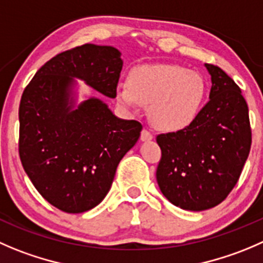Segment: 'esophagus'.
Wrapping results in <instances>:
<instances>
[{
  "mask_svg": "<svg viewBox=\"0 0 263 263\" xmlns=\"http://www.w3.org/2000/svg\"><path fill=\"white\" fill-rule=\"evenodd\" d=\"M153 137L154 136H153V135L147 131V129H142L140 139H141V141H150V140H153Z\"/></svg>",
  "mask_w": 263,
  "mask_h": 263,
  "instance_id": "1",
  "label": "esophagus"
}]
</instances>
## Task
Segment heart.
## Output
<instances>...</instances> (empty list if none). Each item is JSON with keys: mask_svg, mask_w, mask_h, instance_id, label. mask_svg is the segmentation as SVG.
Listing matches in <instances>:
<instances>
[{"mask_svg": "<svg viewBox=\"0 0 263 263\" xmlns=\"http://www.w3.org/2000/svg\"><path fill=\"white\" fill-rule=\"evenodd\" d=\"M207 83L200 73L176 64H142L132 68L127 83L116 88V100L126 110L149 106L153 126L177 132L190 126L200 114Z\"/></svg>", "mask_w": 263, "mask_h": 263, "instance_id": "obj_1", "label": "heart"}]
</instances>
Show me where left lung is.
Returning <instances> with one entry per match:
<instances>
[{
  "label": "left lung",
  "instance_id": "left-lung-1",
  "mask_svg": "<svg viewBox=\"0 0 263 263\" xmlns=\"http://www.w3.org/2000/svg\"><path fill=\"white\" fill-rule=\"evenodd\" d=\"M210 101L185 129L157 136L162 158L157 181L163 195L186 211L210 210L226 199L240 177L252 144L248 105L221 68L205 64Z\"/></svg>",
  "mask_w": 263,
  "mask_h": 263
}]
</instances>
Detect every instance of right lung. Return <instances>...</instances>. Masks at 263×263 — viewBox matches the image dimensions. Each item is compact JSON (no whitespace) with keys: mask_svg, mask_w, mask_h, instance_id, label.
Here are the masks:
<instances>
[{"mask_svg":"<svg viewBox=\"0 0 263 263\" xmlns=\"http://www.w3.org/2000/svg\"><path fill=\"white\" fill-rule=\"evenodd\" d=\"M123 61L113 46L86 43L48 60L25 87L19 106V155L38 193L67 213L101 203L117 167L142 126L113 114L99 98L77 104L81 80L116 98Z\"/></svg>","mask_w":263,"mask_h":263,"instance_id":"obj_1","label":"right lung"}]
</instances>
